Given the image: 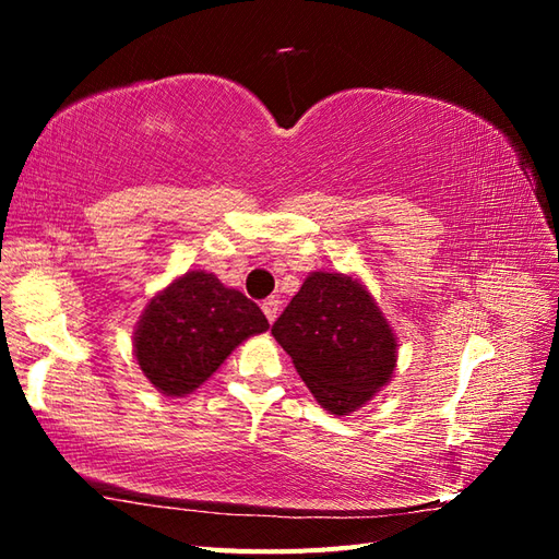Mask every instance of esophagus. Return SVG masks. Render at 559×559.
Listing matches in <instances>:
<instances>
[{"mask_svg":"<svg viewBox=\"0 0 559 559\" xmlns=\"http://www.w3.org/2000/svg\"><path fill=\"white\" fill-rule=\"evenodd\" d=\"M261 310H264L266 319H269V322L273 324V322H276V317H278V312H281V300H276V298H271V300H266L264 305H261Z\"/></svg>","mask_w":559,"mask_h":559,"instance_id":"esophagus-1","label":"esophagus"}]
</instances>
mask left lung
<instances>
[{"instance_id":"obj_1","label":"left lung","mask_w":559,"mask_h":559,"mask_svg":"<svg viewBox=\"0 0 559 559\" xmlns=\"http://www.w3.org/2000/svg\"><path fill=\"white\" fill-rule=\"evenodd\" d=\"M319 406L334 415L362 408L394 377V329L362 283L312 271L271 326Z\"/></svg>"}]
</instances>
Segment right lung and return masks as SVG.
Listing matches in <instances>:
<instances>
[{"instance_id":"add662e5","label":"right lung","mask_w":559,"mask_h":559,"mask_svg":"<svg viewBox=\"0 0 559 559\" xmlns=\"http://www.w3.org/2000/svg\"><path fill=\"white\" fill-rule=\"evenodd\" d=\"M269 322L240 290L206 271H187L153 295L134 329V355L165 396L192 394L223 360Z\"/></svg>"}]
</instances>
